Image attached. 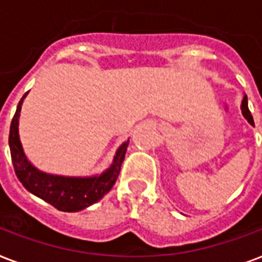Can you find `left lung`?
I'll return each instance as SVG.
<instances>
[{"label": "left lung", "instance_id": "obj_1", "mask_svg": "<svg viewBox=\"0 0 262 262\" xmlns=\"http://www.w3.org/2000/svg\"><path fill=\"white\" fill-rule=\"evenodd\" d=\"M241 108H242V114H244V117L248 119V122L254 126V121H253L252 113H250V110H249V107H248V96H246V95L244 96V100H242V106H241Z\"/></svg>", "mask_w": 262, "mask_h": 262}]
</instances>
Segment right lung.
<instances>
[{
    "mask_svg": "<svg viewBox=\"0 0 262 262\" xmlns=\"http://www.w3.org/2000/svg\"><path fill=\"white\" fill-rule=\"evenodd\" d=\"M27 94H24L17 104L9 130V148L14 172L18 181L27 190L39 199L63 212H77L85 209L99 200L114 186L118 178L121 166L125 159L129 140L117 149L114 160L106 171L95 177H63V175L46 174L35 167L27 159L18 137V117L21 104Z\"/></svg>",
    "mask_w": 262,
    "mask_h": 262,
    "instance_id": "right-lung-1",
    "label": "right lung"
}]
</instances>
